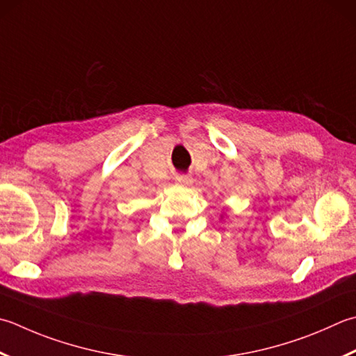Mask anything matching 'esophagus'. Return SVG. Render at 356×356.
Masks as SVG:
<instances>
[{
	"instance_id": "34e87169",
	"label": "esophagus",
	"mask_w": 356,
	"mask_h": 356,
	"mask_svg": "<svg viewBox=\"0 0 356 356\" xmlns=\"http://www.w3.org/2000/svg\"><path fill=\"white\" fill-rule=\"evenodd\" d=\"M176 184L180 186H190L193 184V179L190 176H177Z\"/></svg>"
}]
</instances>
